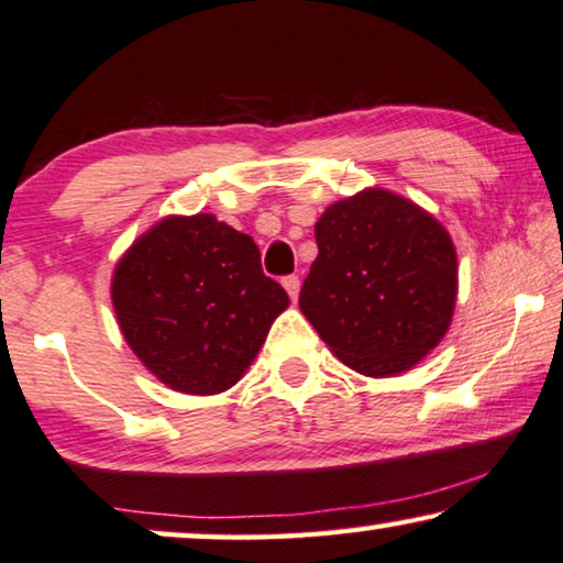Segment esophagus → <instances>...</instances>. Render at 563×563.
<instances>
[{"label":"esophagus","mask_w":563,"mask_h":563,"mask_svg":"<svg viewBox=\"0 0 563 563\" xmlns=\"http://www.w3.org/2000/svg\"><path fill=\"white\" fill-rule=\"evenodd\" d=\"M283 288L288 290V296L294 298H298V290H301V280H298V275H288V277H283Z\"/></svg>","instance_id":"1"}]
</instances>
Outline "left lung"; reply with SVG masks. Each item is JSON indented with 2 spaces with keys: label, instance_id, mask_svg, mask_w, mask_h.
<instances>
[{
  "label": "left lung",
  "instance_id": "8db88e82",
  "mask_svg": "<svg viewBox=\"0 0 563 563\" xmlns=\"http://www.w3.org/2000/svg\"><path fill=\"white\" fill-rule=\"evenodd\" d=\"M319 254L301 306L352 371L399 376L438 347L459 298V257L443 223L384 187H365L319 216Z\"/></svg>",
  "mask_w": 563,
  "mask_h": 563
}]
</instances>
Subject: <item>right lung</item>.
I'll use <instances>...</instances> for the list:
<instances>
[{
	"label": "right lung",
	"instance_id": "add662e5",
	"mask_svg": "<svg viewBox=\"0 0 563 563\" xmlns=\"http://www.w3.org/2000/svg\"><path fill=\"white\" fill-rule=\"evenodd\" d=\"M110 298L144 368L190 396L234 386L290 303L262 273L254 239L211 213L144 231L112 269Z\"/></svg>",
	"mask_w": 563,
	"mask_h": 563
}]
</instances>
